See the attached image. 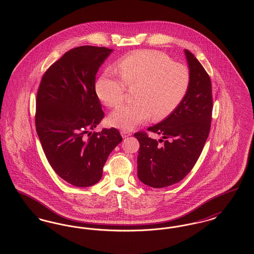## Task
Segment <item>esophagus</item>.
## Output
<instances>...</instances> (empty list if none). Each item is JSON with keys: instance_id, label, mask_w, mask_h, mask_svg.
<instances>
[{"instance_id": "obj_1", "label": "esophagus", "mask_w": 254, "mask_h": 254, "mask_svg": "<svg viewBox=\"0 0 254 254\" xmlns=\"http://www.w3.org/2000/svg\"><path fill=\"white\" fill-rule=\"evenodd\" d=\"M121 134L122 136H123V138H127V137H128V136H131L132 133L129 132V131H127V130H122Z\"/></svg>"}]
</instances>
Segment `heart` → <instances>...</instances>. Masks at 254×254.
I'll use <instances>...</instances> for the list:
<instances>
[{
  "label": "heart",
  "mask_w": 254,
  "mask_h": 254,
  "mask_svg": "<svg viewBox=\"0 0 254 254\" xmlns=\"http://www.w3.org/2000/svg\"><path fill=\"white\" fill-rule=\"evenodd\" d=\"M113 73H103L95 84L96 95L114 108L124 101L127 87L132 88L135 102L115 109L109 121L115 127L131 130L147 121L169 116L186 96L190 83L188 68L155 50H139L117 62Z\"/></svg>",
  "instance_id": "b5f03b06"
}]
</instances>
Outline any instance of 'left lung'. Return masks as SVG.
<instances>
[{
    "instance_id": "obj_1",
    "label": "left lung",
    "mask_w": 254,
    "mask_h": 254,
    "mask_svg": "<svg viewBox=\"0 0 254 254\" xmlns=\"http://www.w3.org/2000/svg\"><path fill=\"white\" fill-rule=\"evenodd\" d=\"M190 83L180 105L157 125L134 134L140 143L138 178L146 186L161 189L183 180L192 169L209 134L212 115L211 82L200 62L185 49Z\"/></svg>"
}]
</instances>
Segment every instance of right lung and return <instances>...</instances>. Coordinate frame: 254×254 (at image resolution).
I'll return each mask as SVG.
<instances>
[{"instance_id":"add662e5","label":"right lung","mask_w":254,"mask_h":254,"mask_svg":"<svg viewBox=\"0 0 254 254\" xmlns=\"http://www.w3.org/2000/svg\"><path fill=\"white\" fill-rule=\"evenodd\" d=\"M111 52L92 46L70 49L49 66L38 88L35 126L42 147L51 168L75 187L100 181L110 152L123 140L114 127L90 132L105 116L95 79Z\"/></svg>"}]
</instances>
